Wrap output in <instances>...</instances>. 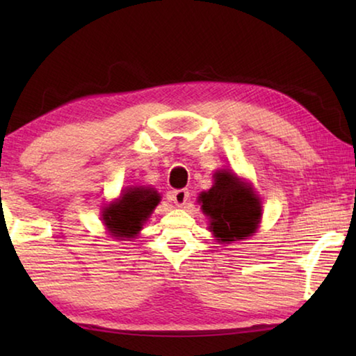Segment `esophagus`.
<instances>
[{
  "instance_id": "34e87169",
  "label": "esophagus",
  "mask_w": 356,
  "mask_h": 356,
  "mask_svg": "<svg viewBox=\"0 0 356 356\" xmlns=\"http://www.w3.org/2000/svg\"><path fill=\"white\" fill-rule=\"evenodd\" d=\"M171 197H172V201L176 202L179 207H182V206H185L186 201H188V197H190V191L186 190V188L174 190V191L171 193Z\"/></svg>"
}]
</instances>
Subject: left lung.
<instances>
[{
  "label": "left lung",
  "mask_w": 356,
  "mask_h": 356,
  "mask_svg": "<svg viewBox=\"0 0 356 356\" xmlns=\"http://www.w3.org/2000/svg\"><path fill=\"white\" fill-rule=\"evenodd\" d=\"M200 201L210 216V229L222 243L251 236L261 220V206L251 186L227 171L215 174V185L202 193Z\"/></svg>",
  "instance_id": "8db88e82"
}]
</instances>
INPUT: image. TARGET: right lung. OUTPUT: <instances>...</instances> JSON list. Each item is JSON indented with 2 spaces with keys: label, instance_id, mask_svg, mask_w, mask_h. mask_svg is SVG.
I'll return each instance as SVG.
<instances>
[{
  "label": "right lung",
  "instance_id": "add662e5",
  "mask_svg": "<svg viewBox=\"0 0 356 356\" xmlns=\"http://www.w3.org/2000/svg\"><path fill=\"white\" fill-rule=\"evenodd\" d=\"M159 202V193L152 188H130L118 202L104 210L105 226L114 237L131 238Z\"/></svg>",
  "mask_w": 356,
  "mask_h": 356
}]
</instances>
